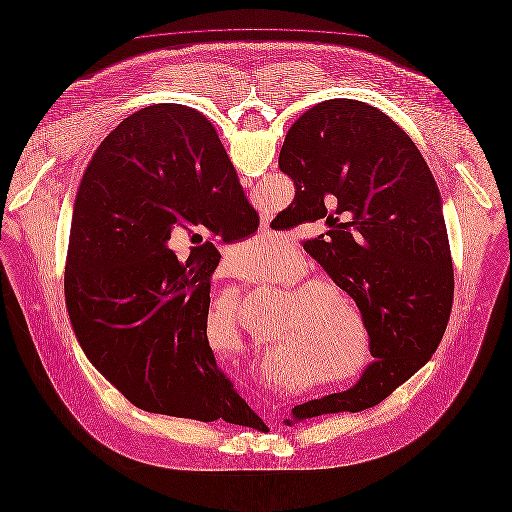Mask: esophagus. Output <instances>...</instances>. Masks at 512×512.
<instances>
[{
  "instance_id": "obj_1",
  "label": "esophagus",
  "mask_w": 512,
  "mask_h": 512,
  "mask_svg": "<svg viewBox=\"0 0 512 512\" xmlns=\"http://www.w3.org/2000/svg\"><path fill=\"white\" fill-rule=\"evenodd\" d=\"M260 239H262V241H271V243H277V241H279V235L271 231V227H269L268 221H264V223H262V233H260ZM221 271H227V269L221 268Z\"/></svg>"
}]
</instances>
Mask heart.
<instances>
[{
  "label": "heart",
  "mask_w": 512,
  "mask_h": 512,
  "mask_svg": "<svg viewBox=\"0 0 512 512\" xmlns=\"http://www.w3.org/2000/svg\"><path fill=\"white\" fill-rule=\"evenodd\" d=\"M271 256L273 248L269 244L250 239L233 250L231 260L237 266L248 264L252 268H262ZM296 271L298 262L291 273ZM281 298L279 310L295 325L302 354L310 356L329 381L350 383L362 374L370 360L368 341L362 323L358 322V312L343 289L327 277H312L283 291ZM219 310H223V320L235 327L237 308L233 300H225ZM352 322L361 331L358 353L355 352V324L352 326Z\"/></svg>",
  "instance_id": "obj_1"
}]
</instances>
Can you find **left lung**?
I'll return each mask as SVG.
<instances>
[{"label": "left lung", "instance_id": "8db88e82", "mask_svg": "<svg viewBox=\"0 0 512 512\" xmlns=\"http://www.w3.org/2000/svg\"><path fill=\"white\" fill-rule=\"evenodd\" d=\"M279 167L296 194L277 229L347 219L306 246L356 302L376 358L347 391L295 406L285 424L296 426L376 406L424 366L449 322L455 275L430 167L383 111L349 98L308 109Z\"/></svg>", "mask_w": 512, "mask_h": 512}]
</instances>
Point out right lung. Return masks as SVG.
Returning <instances> with one entry per match:
<instances>
[{"instance_id": "obj_1", "label": "right lung", "mask_w": 512, "mask_h": 512, "mask_svg": "<svg viewBox=\"0 0 512 512\" xmlns=\"http://www.w3.org/2000/svg\"><path fill=\"white\" fill-rule=\"evenodd\" d=\"M258 225L198 111L148 106L102 142L75 202L65 300L88 360L125 399L200 422H231L243 406L260 420L217 366L206 333L221 258L214 243L248 239ZM173 230L213 235L196 248L198 263L178 262L168 248Z\"/></svg>"}]
</instances>
